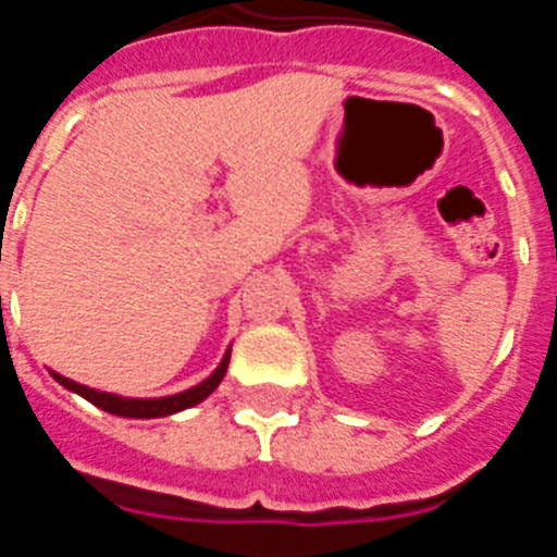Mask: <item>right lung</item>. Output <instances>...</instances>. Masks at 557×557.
<instances>
[{
	"instance_id": "add662e5",
	"label": "right lung",
	"mask_w": 557,
	"mask_h": 557,
	"mask_svg": "<svg viewBox=\"0 0 557 557\" xmlns=\"http://www.w3.org/2000/svg\"><path fill=\"white\" fill-rule=\"evenodd\" d=\"M172 405H175V401H172ZM172 405H166V407H172ZM159 410H164V407H145L141 412H159Z\"/></svg>"
}]
</instances>
